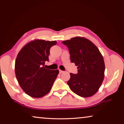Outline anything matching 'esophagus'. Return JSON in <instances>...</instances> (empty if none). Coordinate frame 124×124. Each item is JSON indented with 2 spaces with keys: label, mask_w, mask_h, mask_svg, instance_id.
<instances>
[{
  "label": "esophagus",
  "mask_w": 124,
  "mask_h": 124,
  "mask_svg": "<svg viewBox=\"0 0 124 124\" xmlns=\"http://www.w3.org/2000/svg\"><path fill=\"white\" fill-rule=\"evenodd\" d=\"M59 72H60V73H62L63 72V70H59Z\"/></svg>",
  "instance_id": "esophagus-1"
}]
</instances>
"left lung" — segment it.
Segmentation results:
<instances>
[{
    "label": "left lung",
    "mask_w": 124,
    "mask_h": 124,
    "mask_svg": "<svg viewBox=\"0 0 124 124\" xmlns=\"http://www.w3.org/2000/svg\"><path fill=\"white\" fill-rule=\"evenodd\" d=\"M70 51L72 63L77 66V74L70 73L67 84L74 93L89 97L97 93L104 77L105 64L99 49L87 39L76 37L62 41Z\"/></svg>",
    "instance_id": "obj_1"
}]
</instances>
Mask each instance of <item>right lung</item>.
Segmentation results:
<instances>
[{
  "mask_svg": "<svg viewBox=\"0 0 124 124\" xmlns=\"http://www.w3.org/2000/svg\"><path fill=\"white\" fill-rule=\"evenodd\" d=\"M56 41L36 40L23 47L15 61V71L19 85L27 95L41 98L50 91L59 73L44 67Z\"/></svg>",
  "mask_w": 124,
  "mask_h": 124,
  "instance_id": "obj_1",
  "label": "right lung"
}]
</instances>
